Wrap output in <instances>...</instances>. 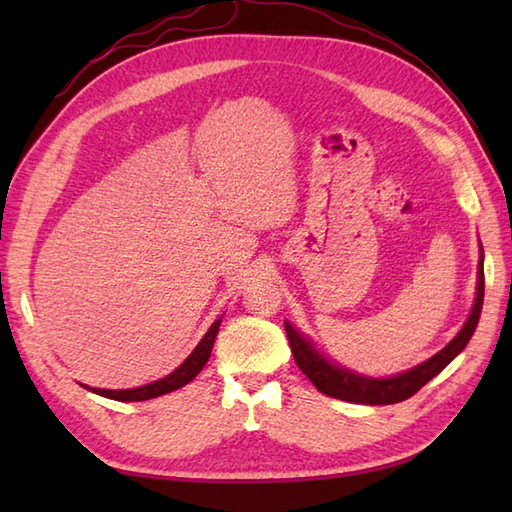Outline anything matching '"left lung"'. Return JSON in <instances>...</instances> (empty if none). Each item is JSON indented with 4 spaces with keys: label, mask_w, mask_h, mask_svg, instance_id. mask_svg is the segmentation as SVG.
Segmentation results:
<instances>
[{
    "label": "left lung",
    "mask_w": 512,
    "mask_h": 512,
    "mask_svg": "<svg viewBox=\"0 0 512 512\" xmlns=\"http://www.w3.org/2000/svg\"><path fill=\"white\" fill-rule=\"evenodd\" d=\"M484 303V250L480 244V264H477V290L475 301L469 319L464 321L462 330L453 336V339L442 347L438 354H433L427 361L407 369V372L387 376V378H374L358 374L350 367H343L334 363L332 358L325 356L317 350L308 336H303L295 325L286 321V334L290 341L292 356L303 374L310 378V383L317 387L321 394L339 398L345 402H356V405H394V402L411 398L416 391L427 385L433 376H438L444 367H447L455 356H458L480 323Z\"/></svg>",
    "instance_id": "1"
}]
</instances>
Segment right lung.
<instances>
[{
	"label": "right lung",
	"instance_id": "right-lung-1",
	"mask_svg": "<svg viewBox=\"0 0 512 512\" xmlns=\"http://www.w3.org/2000/svg\"><path fill=\"white\" fill-rule=\"evenodd\" d=\"M220 323H222V317L215 319L211 323V328L206 330V334L200 339V343L195 345V350L165 378H158V380H154V383L132 387V389H101V387H88V385H83V387L90 389L92 394H99L103 398H112V400H121V402L149 400V398L165 396V394H169V391H176L187 383H191V380L202 372V367L206 365V361H209V356H211L217 330H220Z\"/></svg>",
	"mask_w": 512,
	"mask_h": 512
}]
</instances>
